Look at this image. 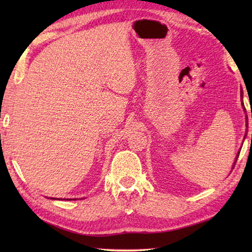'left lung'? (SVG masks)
Masks as SVG:
<instances>
[{"mask_svg": "<svg viewBox=\"0 0 252 252\" xmlns=\"http://www.w3.org/2000/svg\"><path fill=\"white\" fill-rule=\"evenodd\" d=\"M241 99H242V91H241ZM242 106H244V110H246L245 109V105H244V102H242ZM251 118H252V112H251ZM247 122H248V117H247ZM247 126H248V123H247ZM245 136H247V133H246V135ZM251 140H252V133H251ZM239 153H240V151H239L238 152V155H237V158L239 157ZM236 161H237V159L236 160H234V164H236ZM233 167H234V165H233Z\"/></svg>", "mask_w": 252, "mask_h": 252, "instance_id": "1", "label": "left lung"}]
</instances>
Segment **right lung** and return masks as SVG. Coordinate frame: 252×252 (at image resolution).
I'll use <instances>...</instances> for the list:
<instances>
[{"label": "right lung", "mask_w": 252, "mask_h": 252, "mask_svg": "<svg viewBox=\"0 0 252 252\" xmlns=\"http://www.w3.org/2000/svg\"><path fill=\"white\" fill-rule=\"evenodd\" d=\"M52 199H54V198H52ZM66 200H72V199H66ZM74 200V199H73Z\"/></svg>", "instance_id": "right-lung-1"}]
</instances>
